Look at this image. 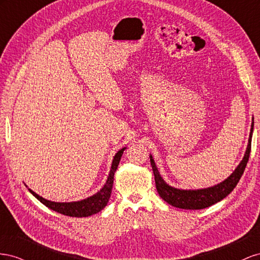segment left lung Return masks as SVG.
Segmentation results:
<instances>
[{"instance_id": "1", "label": "left lung", "mask_w": 260, "mask_h": 260, "mask_svg": "<svg viewBox=\"0 0 260 260\" xmlns=\"http://www.w3.org/2000/svg\"><path fill=\"white\" fill-rule=\"evenodd\" d=\"M253 131H254V122L251 123L250 134H249L248 145H247L245 155H244V158L241 161L239 167L235 169V171L230 175L225 181H223L218 185H214V186L209 188L197 189V190H184V189H177V188L169 186V185L163 181L157 167L154 165V161L150 155V163H151L152 171L154 175L155 187H157L160 197L169 205L176 207V208L190 209V210L207 208V207H210L213 204H216L220 202V200L225 198L230 192L234 189L237 183H239L240 179L244 173V170L246 168V165L249 159V154H250Z\"/></svg>"}]
</instances>
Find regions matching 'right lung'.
<instances>
[{"mask_svg": "<svg viewBox=\"0 0 260 260\" xmlns=\"http://www.w3.org/2000/svg\"><path fill=\"white\" fill-rule=\"evenodd\" d=\"M126 147L122 148V149L120 151H117V153L114 155V159L112 161V167H111V171L105 186H103L102 189L98 191L97 194H94L91 197H88L87 199L80 200V202H74V203H54V202H50V200L44 199L39 195H37L36 192L32 191L31 189H29V191H30L37 199L40 200L44 206H47L48 208L61 214H64V216L81 218V217H88V216H91V214L98 213L99 211H101L103 208H105L109 202L111 192H112L114 173L116 171L117 166L118 163H120L121 157Z\"/></svg>", "mask_w": 260, "mask_h": 260, "instance_id": "obj_1", "label": "right lung"}]
</instances>
